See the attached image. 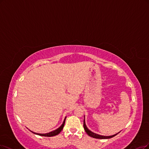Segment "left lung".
<instances>
[{
	"label": "left lung",
	"instance_id": "1",
	"mask_svg": "<svg viewBox=\"0 0 149 149\" xmlns=\"http://www.w3.org/2000/svg\"><path fill=\"white\" fill-rule=\"evenodd\" d=\"M84 130L85 131V132L86 133V134L91 136V137H93V138H96V139H109V138H111V137H114L115 136H116L117 134H118L119 133L115 134L114 135H112V136H101V135H99L97 134H96L95 133H93L92 131H91L90 130H88V128H87V126L85 124V118H84Z\"/></svg>",
	"mask_w": 149,
	"mask_h": 149
}]
</instances>
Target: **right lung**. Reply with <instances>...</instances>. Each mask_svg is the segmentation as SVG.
<instances>
[{
    "label": "right lung",
    "mask_w": 149,
    "mask_h": 149,
    "mask_svg": "<svg viewBox=\"0 0 149 149\" xmlns=\"http://www.w3.org/2000/svg\"><path fill=\"white\" fill-rule=\"evenodd\" d=\"M65 118L66 117H65L64 120V122L63 123V124L60 126V127H59L58 129L55 130L53 131H51L49 132V133H45V134H40V133H34V132H33L31 130H29L31 132H32V133H34L35 134H37V135H39V136H46V137H52V136H56V135H58L61 131H62V130L63 129V127L64 126V123H65Z\"/></svg>",
    "instance_id": "1"
}]
</instances>
